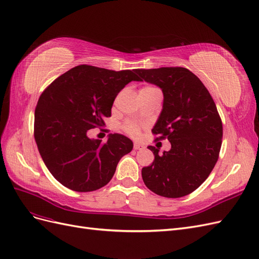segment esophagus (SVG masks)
Returning a JSON list of instances; mask_svg holds the SVG:
<instances>
[{"label":"esophagus","instance_id":"esophagus-1","mask_svg":"<svg viewBox=\"0 0 259 259\" xmlns=\"http://www.w3.org/2000/svg\"><path fill=\"white\" fill-rule=\"evenodd\" d=\"M134 147H135V150H139V151H141V150H144V145L142 144V143H139V142H135V144H134Z\"/></svg>","mask_w":259,"mask_h":259}]
</instances>
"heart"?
Segmentation results:
<instances>
[{
	"mask_svg": "<svg viewBox=\"0 0 259 259\" xmlns=\"http://www.w3.org/2000/svg\"><path fill=\"white\" fill-rule=\"evenodd\" d=\"M153 90H157V89L156 88H153V87H144L140 91H153ZM124 130L127 131L128 134L131 135V136H138L139 131H140V128H139V125L136 122L129 121V122H127V123L124 124Z\"/></svg>",
	"mask_w": 259,
	"mask_h": 259,
	"instance_id": "heart-1",
	"label": "heart"
}]
</instances>
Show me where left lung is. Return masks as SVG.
Wrapping results in <instances>:
<instances>
[{"mask_svg": "<svg viewBox=\"0 0 259 259\" xmlns=\"http://www.w3.org/2000/svg\"><path fill=\"white\" fill-rule=\"evenodd\" d=\"M140 81L157 85L164 103L152 132L168 139L171 149L147 146L155 159L142 168L145 186L160 196L177 198L195 191L218 160L223 123L215 102L193 72L182 67L137 69Z\"/></svg>", "mask_w": 259, "mask_h": 259, "instance_id": "1", "label": "left lung"}]
</instances>
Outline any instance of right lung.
Returning <instances> with one entry per match:
<instances>
[{
    "instance_id": "add662e5",
    "label": "right lung",
    "mask_w": 259,
    "mask_h": 259,
    "mask_svg": "<svg viewBox=\"0 0 259 259\" xmlns=\"http://www.w3.org/2000/svg\"><path fill=\"white\" fill-rule=\"evenodd\" d=\"M136 70L114 71L79 65L55 79L43 91L34 112V140L44 164L64 187L77 192L95 191L113 178L117 164L134 143L109 134L105 143L88 131L104 125L117 94Z\"/></svg>"
}]
</instances>
